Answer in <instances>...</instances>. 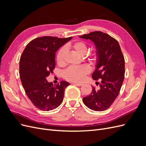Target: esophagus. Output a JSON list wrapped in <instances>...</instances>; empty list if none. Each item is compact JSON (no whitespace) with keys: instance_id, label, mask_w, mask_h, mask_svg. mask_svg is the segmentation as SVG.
<instances>
[{"instance_id":"esophagus-1","label":"esophagus","mask_w":146,"mask_h":146,"mask_svg":"<svg viewBox=\"0 0 146 146\" xmlns=\"http://www.w3.org/2000/svg\"><path fill=\"white\" fill-rule=\"evenodd\" d=\"M74 85H76V86H81L83 84L82 83H76V82H74V83H72Z\"/></svg>"}]
</instances>
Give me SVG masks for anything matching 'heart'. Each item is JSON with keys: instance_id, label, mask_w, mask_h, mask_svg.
<instances>
[{"instance_id": "heart-1", "label": "heart", "mask_w": 146, "mask_h": 146, "mask_svg": "<svg viewBox=\"0 0 146 146\" xmlns=\"http://www.w3.org/2000/svg\"><path fill=\"white\" fill-rule=\"evenodd\" d=\"M68 47L76 52L77 54L81 56L86 54L88 51V46L85 42L77 41L70 43ZM66 48L62 47L59 50L56 54V63L59 66H63L65 64ZM88 60L92 64H94L98 59V54L97 51L92 52L88 55ZM90 68L86 65H82L77 67H69L63 72V76L66 80L72 82H80L83 80L86 74L90 72Z\"/></svg>"}]
</instances>
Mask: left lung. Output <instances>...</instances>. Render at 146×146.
Returning <instances> with one entry per match:
<instances>
[{
	"label": "left lung",
	"instance_id": "8db88e82",
	"mask_svg": "<svg viewBox=\"0 0 146 146\" xmlns=\"http://www.w3.org/2000/svg\"><path fill=\"white\" fill-rule=\"evenodd\" d=\"M80 38L91 39L95 44L98 59L92 78L95 80L101 78L99 89L92 87L91 93L83 98V102L94 111H104L113 104L120 92L124 79V57L118 41L107 33L95 31Z\"/></svg>",
	"mask_w": 146,
	"mask_h": 146
}]
</instances>
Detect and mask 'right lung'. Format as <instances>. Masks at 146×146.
I'll list each match as a JSON object with an SVG mask.
<instances>
[{
	"instance_id": "obj_1",
	"label": "right lung",
	"mask_w": 146,
	"mask_h": 146,
	"mask_svg": "<svg viewBox=\"0 0 146 146\" xmlns=\"http://www.w3.org/2000/svg\"><path fill=\"white\" fill-rule=\"evenodd\" d=\"M72 39L42 36L26 46L19 61V76L26 94L35 107L42 111L55 109L62 103L69 83L61 81L54 86L46 77L55 68V52Z\"/></svg>"
}]
</instances>
